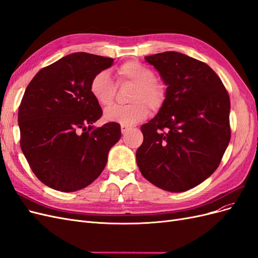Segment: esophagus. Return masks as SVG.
<instances>
[{
    "instance_id": "34e87169",
    "label": "esophagus",
    "mask_w": 258,
    "mask_h": 258,
    "mask_svg": "<svg viewBox=\"0 0 258 258\" xmlns=\"http://www.w3.org/2000/svg\"><path fill=\"white\" fill-rule=\"evenodd\" d=\"M120 129H121V134H122V135H124V134H127V132H128L129 130H131L132 128H131V127H129V126H126V124H121V126H120Z\"/></svg>"
}]
</instances>
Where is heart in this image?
<instances>
[{
    "mask_svg": "<svg viewBox=\"0 0 258 258\" xmlns=\"http://www.w3.org/2000/svg\"><path fill=\"white\" fill-rule=\"evenodd\" d=\"M119 82L135 84L129 105H114L104 111V119L120 124H136L146 118L148 107L158 110L166 98V89L155 81L153 70L138 61H127L117 70ZM116 91V85L108 71H101L92 77L90 92L101 106L111 105Z\"/></svg>",
    "mask_w": 258,
    "mask_h": 258,
    "instance_id": "1",
    "label": "heart"
}]
</instances>
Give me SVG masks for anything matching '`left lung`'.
Masks as SVG:
<instances>
[{
	"label": "left lung",
	"mask_w": 258,
	"mask_h": 258,
	"mask_svg": "<svg viewBox=\"0 0 258 258\" xmlns=\"http://www.w3.org/2000/svg\"><path fill=\"white\" fill-rule=\"evenodd\" d=\"M145 60L167 89L157 115L142 124L137 163L155 186L182 192L204 182L220 165L230 141L229 96L205 62L177 51Z\"/></svg>",
	"instance_id": "1"
}]
</instances>
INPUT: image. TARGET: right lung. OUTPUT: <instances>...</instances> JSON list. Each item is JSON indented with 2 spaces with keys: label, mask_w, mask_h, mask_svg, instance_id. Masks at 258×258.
I'll use <instances>...</instances> for the list:
<instances>
[{
  "label": "right lung",
  "mask_w": 258,
  "mask_h": 258,
  "mask_svg": "<svg viewBox=\"0 0 258 258\" xmlns=\"http://www.w3.org/2000/svg\"><path fill=\"white\" fill-rule=\"evenodd\" d=\"M113 61L74 52L42 69L28 85L18 111L20 147L33 173L50 188L72 192L87 187L119 141V123L93 126L102 108L90 92L92 77Z\"/></svg>",
  "instance_id": "obj_1"
}]
</instances>
